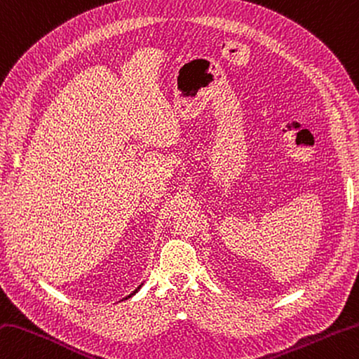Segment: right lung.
<instances>
[{"mask_svg":"<svg viewBox=\"0 0 359 359\" xmlns=\"http://www.w3.org/2000/svg\"><path fill=\"white\" fill-rule=\"evenodd\" d=\"M142 285H143V283H142ZM142 285H140V286H138V287H137V290H135V291H133V292H132V294H129V296H126V297H124V299H123V300H128V299H130V297H132V296H135V294H137V292H138V290H140V287H142Z\"/></svg>","mask_w":359,"mask_h":359,"instance_id":"add662e5","label":"right lung"}]
</instances>
